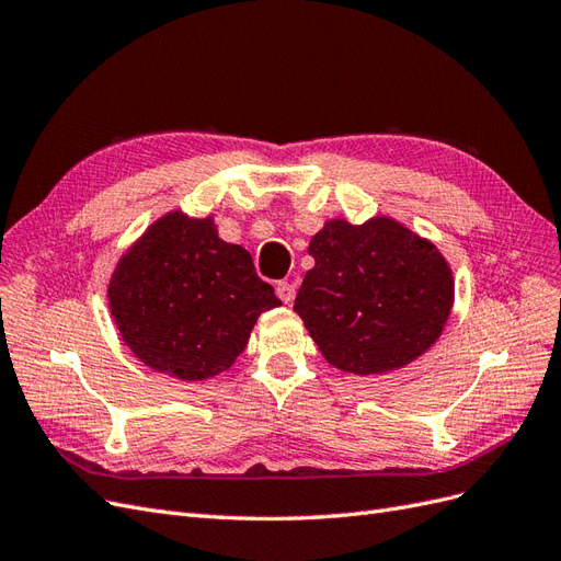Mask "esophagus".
Instances as JSON below:
<instances>
[{"instance_id": "obj_1", "label": "esophagus", "mask_w": 561, "mask_h": 561, "mask_svg": "<svg viewBox=\"0 0 561 561\" xmlns=\"http://www.w3.org/2000/svg\"><path fill=\"white\" fill-rule=\"evenodd\" d=\"M276 295L280 297L283 304H287V307H290V304L295 301V285L287 283V280H280V283L276 285Z\"/></svg>"}]
</instances>
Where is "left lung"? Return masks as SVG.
Masks as SVG:
<instances>
[{"label": "left lung", "instance_id": "1", "mask_svg": "<svg viewBox=\"0 0 561 561\" xmlns=\"http://www.w3.org/2000/svg\"><path fill=\"white\" fill-rule=\"evenodd\" d=\"M295 311L325 360L351 375H383L426 353L454 301L439 250L388 217L318 231Z\"/></svg>", "mask_w": 561, "mask_h": 561}]
</instances>
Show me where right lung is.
I'll list each match as a JSON object with an SVG mask.
<instances>
[{"label":"right lung","instance_id":"add662e5","mask_svg":"<svg viewBox=\"0 0 561 561\" xmlns=\"http://www.w3.org/2000/svg\"><path fill=\"white\" fill-rule=\"evenodd\" d=\"M107 295L130 351L182 381L229 369L260 313L280 304L245 248L219 239L210 217L184 213L145 231L116 264Z\"/></svg>","mask_w":561,"mask_h":561}]
</instances>
